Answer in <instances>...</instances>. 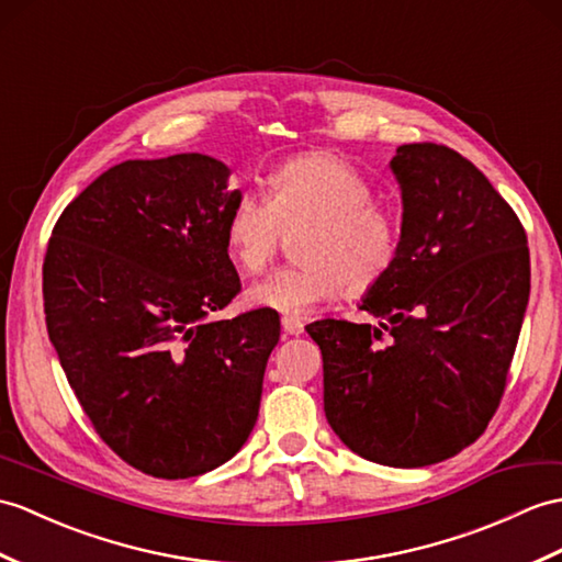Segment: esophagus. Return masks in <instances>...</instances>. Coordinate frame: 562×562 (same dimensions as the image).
Returning a JSON list of instances; mask_svg holds the SVG:
<instances>
[{
  "label": "esophagus",
  "instance_id": "obj_1",
  "mask_svg": "<svg viewBox=\"0 0 562 562\" xmlns=\"http://www.w3.org/2000/svg\"><path fill=\"white\" fill-rule=\"evenodd\" d=\"M282 330L286 335H302L304 333V323L296 318H282Z\"/></svg>",
  "mask_w": 562,
  "mask_h": 562
}]
</instances>
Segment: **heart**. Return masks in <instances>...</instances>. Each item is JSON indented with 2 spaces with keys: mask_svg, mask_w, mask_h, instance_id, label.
<instances>
[{
  "mask_svg": "<svg viewBox=\"0 0 562 562\" xmlns=\"http://www.w3.org/2000/svg\"><path fill=\"white\" fill-rule=\"evenodd\" d=\"M266 184V201L246 193L232 205L222 232L225 251L239 270L256 276L276 258L282 234L304 229L294 251L302 266L251 284V306L304 318L342 290L371 292L393 270L395 222L369 203V181L340 155H294L272 169Z\"/></svg>",
  "mask_w": 562,
  "mask_h": 562,
  "instance_id": "heart-1",
  "label": "heart"
}]
</instances>
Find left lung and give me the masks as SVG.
I'll list each match as a JSON object with an SVG mask.
<instances>
[{"mask_svg":"<svg viewBox=\"0 0 562 562\" xmlns=\"http://www.w3.org/2000/svg\"><path fill=\"white\" fill-rule=\"evenodd\" d=\"M397 258L363 294L369 323L306 325L323 355L328 424L359 458L428 467L484 434L529 304L527 234L458 150L400 146ZM389 333L385 338L382 330Z\"/></svg>","mask_w":562,"mask_h":562,"instance_id":"8db88e82","label":"left lung"}]
</instances>
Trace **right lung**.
<instances>
[{
	"mask_svg": "<svg viewBox=\"0 0 562 562\" xmlns=\"http://www.w3.org/2000/svg\"><path fill=\"white\" fill-rule=\"evenodd\" d=\"M211 155L126 160L64 207L43 266L49 342L100 438L158 479L225 464L258 419L278 311L211 321L241 282Z\"/></svg>",
	"mask_w": 562,
	"mask_h": 562,
	"instance_id": "right-lung-1",
	"label": "right lung"
}]
</instances>
